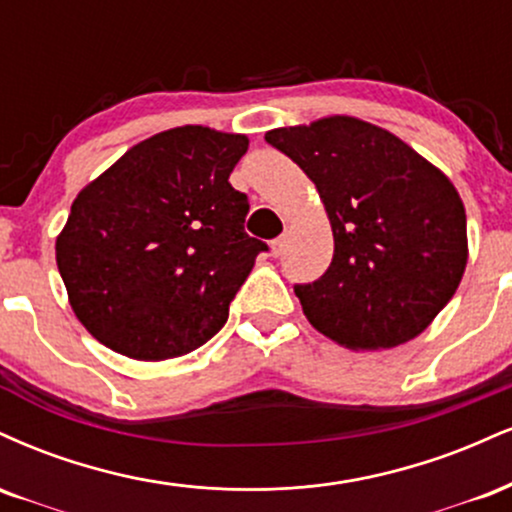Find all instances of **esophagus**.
Returning a JSON list of instances; mask_svg holds the SVG:
<instances>
[{
	"label": "esophagus",
	"instance_id": "1",
	"mask_svg": "<svg viewBox=\"0 0 512 512\" xmlns=\"http://www.w3.org/2000/svg\"><path fill=\"white\" fill-rule=\"evenodd\" d=\"M282 249H285V237H278L270 242V251H273V256H280Z\"/></svg>",
	"mask_w": 512,
	"mask_h": 512
}]
</instances>
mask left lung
<instances>
[{
	"label": "left lung",
	"instance_id": "left-lung-1",
	"mask_svg": "<svg viewBox=\"0 0 512 512\" xmlns=\"http://www.w3.org/2000/svg\"><path fill=\"white\" fill-rule=\"evenodd\" d=\"M266 141L316 184L333 230L326 273L294 285L311 326L347 350H386L424 333L467 266L453 182L402 138L347 114L282 126Z\"/></svg>",
	"mask_w": 512,
	"mask_h": 512
}]
</instances>
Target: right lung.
<instances>
[{
	"instance_id": "add662e5",
	"label": "right lung",
	"mask_w": 512,
	"mask_h": 512,
	"mask_svg": "<svg viewBox=\"0 0 512 512\" xmlns=\"http://www.w3.org/2000/svg\"><path fill=\"white\" fill-rule=\"evenodd\" d=\"M244 134L177 126L136 143L78 191L57 237L69 304L95 340L138 362L194 352L268 246L244 232L230 174Z\"/></svg>"
}]
</instances>
